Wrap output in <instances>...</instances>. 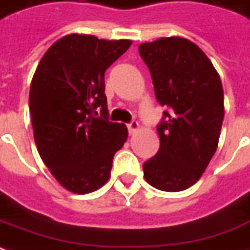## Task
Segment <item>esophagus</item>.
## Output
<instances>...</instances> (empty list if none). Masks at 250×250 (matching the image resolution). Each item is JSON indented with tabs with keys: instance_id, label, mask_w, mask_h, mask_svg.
<instances>
[{
	"instance_id": "obj_1",
	"label": "esophagus",
	"mask_w": 250,
	"mask_h": 250,
	"mask_svg": "<svg viewBox=\"0 0 250 250\" xmlns=\"http://www.w3.org/2000/svg\"><path fill=\"white\" fill-rule=\"evenodd\" d=\"M128 130H129V133H130V135L136 133L137 130H139V122L132 121L130 124H128Z\"/></svg>"
}]
</instances>
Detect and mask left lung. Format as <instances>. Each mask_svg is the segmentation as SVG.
<instances>
[{
	"instance_id": "obj_1",
	"label": "left lung",
	"mask_w": 250,
	"mask_h": 250,
	"mask_svg": "<svg viewBox=\"0 0 250 250\" xmlns=\"http://www.w3.org/2000/svg\"><path fill=\"white\" fill-rule=\"evenodd\" d=\"M150 70L155 98L167 105L158 125L160 150L143 164L147 183L183 191L199 180L215 155L223 118L224 93L212 62L182 37L139 45Z\"/></svg>"
}]
</instances>
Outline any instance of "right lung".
I'll return each instance as SVG.
<instances>
[{"instance_id": "add662e5", "label": "right lung", "mask_w": 250, "mask_h": 250, "mask_svg": "<svg viewBox=\"0 0 250 250\" xmlns=\"http://www.w3.org/2000/svg\"><path fill=\"white\" fill-rule=\"evenodd\" d=\"M130 43L68 34L45 52L33 75L28 107L37 150L68 191L104 186L114 154L128 139L124 124L107 118L104 73Z\"/></svg>"}]
</instances>
